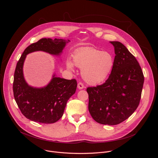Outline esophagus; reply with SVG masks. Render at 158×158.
I'll list each match as a JSON object with an SVG mask.
<instances>
[{"instance_id":"obj_1","label":"esophagus","mask_w":158,"mask_h":158,"mask_svg":"<svg viewBox=\"0 0 158 158\" xmlns=\"http://www.w3.org/2000/svg\"><path fill=\"white\" fill-rule=\"evenodd\" d=\"M84 85H83V84L82 83V82H78V84H77V87H78V89H82L83 88H84Z\"/></svg>"}]
</instances>
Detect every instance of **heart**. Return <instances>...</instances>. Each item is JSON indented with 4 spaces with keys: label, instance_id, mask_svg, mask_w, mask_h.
Listing matches in <instances>:
<instances>
[{
    "label": "heart",
    "instance_id": "obj_1",
    "mask_svg": "<svg viewBox=\"0 0 158 158\" xmlns=\"http://www.w3.org/2000/svg\"><path fill=\"white\" fill-rule=\"evenodd\" d=\"M74 65L81 68V75L89 84H98L104 81L110 74L114 64V59L108 52L87 48L80 49L73 55ZM68 70L74 71L73 62L67 59L65 61Z\"/></svg>",
    "mask_w": 158,
    "mask_h": 158
}]
</instances>
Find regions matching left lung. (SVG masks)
<instances>
[{"mask_svg":"<svg viewBox=\"0 0 158 158\" xmlns=\"http://www.w3.org/2000/svg\"><path fill=\"white\" fill-rule=\"evenodd\" d=\"M114 47V64L109 77L102 84L89 87L88 109L98 123L116 125L127 119L139 106L144 75L138 60L118 41Z\"/></svg>","mask_w":158,"mask_h":158,"instance_id":"8db88e82","label":"left lung"}]
</instances>
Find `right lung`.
Here are the masks:
<instances>
[{
	"mask_svg": "<svg viewBox=\"0 0 158 158\" xmlns=\"http://www.w3.org/2000/svg\"><path fill=\"white\" fill-rule=\"evenodd\" d=\"M69 40L42 38L29 46L17 63L14 73L13 92L15 102L26 118L36 123L51 124L59 120L69 99L75 93L77 81L52 76L51 82L42 88L27 84L23 74L26 56L35 51H44L59 56Z\"/></svg>",
	"mask_w": 158,
	"mask_h": 158,
	"instance_id": "obj_1",
	"label": "right lung"
}]
</instances>
